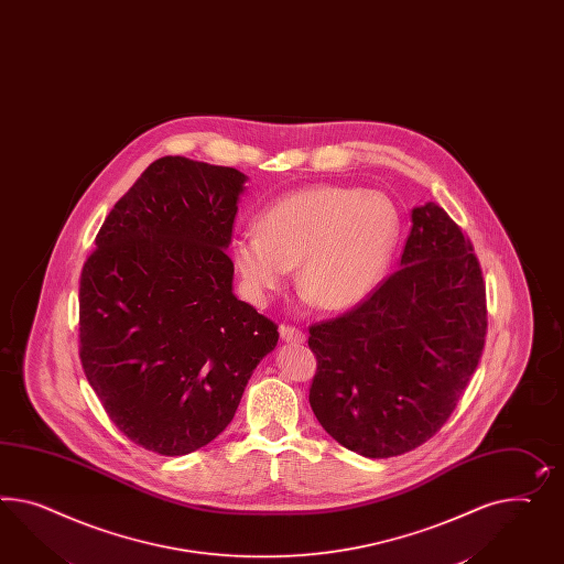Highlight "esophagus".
Wrapping results in <instances>:
<instances>
[{
	"label": "esophagus",
	"instance_id": "esophagus-1",
	"mask_svg": "<svg viewBox=\"0 0 564 564\" xmlns=\"http://www.w3.org/2000/svg\"><path fill=\"white\" fill-rule=\"evenodd\" d=\"M279 333H281V338L288 340V343H305L304 333L300 328H295V326H290V324H283L279 328Z\"/></svg>",
	"mask_w": 564,
	"mask_h": 564
}]
</instances>
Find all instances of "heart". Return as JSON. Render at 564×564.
<instances>
[{
    "mask_svg": "<svg viewBox=\"0 0 564 564\" xmlns=\"http://www.w3.org/2000/svg\"><path fill=\"white\" fill-rule=\"evenodd\" d=\"M400 214L383 193L321 184L274 200L257 229L231 240L248 293L264 302L300 264V288L324 310H349L378 288L398 238Z\"/></svg>",
    "mask_w": 564,
    "mask_h": 564,
    "instance_id": "heart-1",
    "label": "heart"
}]
</instances>
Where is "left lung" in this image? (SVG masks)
I'll return each instance as SVG.
<instances>
[{
	"label": "left lung",
	"instance_id": "8db88e82",
	"mask_svg": "<svg viewBox=\"0 0 564 564\" xmlns=\"http://www.w3.org/2000/svg\"><path fill=\"white\" fill-rule=\"evenodd\" d=\"M411 217L397 273L307 338L318 359L310 406L333 440L366 457L431 440L485 347L487 291L473 243L435 203Z\"/></svg>",
	"mask_w": 564,
	"mask_h": 564
}]
</instances>
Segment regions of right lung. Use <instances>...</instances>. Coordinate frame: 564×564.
<instances>
[{"label":"right lung","mask_w":564,"mask_h":564,"mask_svg":"<svg viewBox=\"0 0 564 564\" xmlns=\"http://www.w3.org/2000/svg\"><path fill=\"white\" fill-rule=\"evenodd\" d=\"M248 178L155 160L112 207L79 279V359L133 443L184 456L231 423L276 347V324L234 295L226 254Z\"/></svg>","instance_id":"1"}]
</instances>
